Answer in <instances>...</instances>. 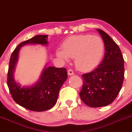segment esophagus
<instances>
[{
    "mask_svg": "<svg viewBox=\"0 0 132 132\" xmlns=\"http://www.w3.org/2000/svg\"><path fill=\"white\" fill-rule=\"evenodd\" d=\"M68 75H69V76H71V75H74V72H73V71H72V70H71V69L68 70Z\"/></svg>",
    "mask_w": 132,
    "mask_h": 132,
    "instance_id": "obj_1",
    "label": "esophagus"
}]
</instances>
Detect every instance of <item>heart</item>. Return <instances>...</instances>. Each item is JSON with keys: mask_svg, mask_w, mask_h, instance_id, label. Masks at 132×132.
<instances>
[{"mask_svg": "<svg viewBox=\"0 0 132 132\" xmlns=\"http://www.w3.org/2000/svg\"><path fill=\"white\" fill-rule=\"evenodd\" d=\"M62 48L56 51L57 58L65 62L74 58L75 66L83 71H91L97 67L105 51L103 40L90 34L70 37L63 42Z\"/></svg>", "mask_w": 132, "mask_h": 132, "instance_id": "obj_1", "label": "heart"}]
</instances>
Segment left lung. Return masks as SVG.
Segmentation results:
<instances>
[{
    "label": "left lung",
    "instance_id": "8db88e82",
    "mask_svg": "<svg viewBox=\"0 0 132 132\" xmlns=\"http://www.w3.org/2000/svg\"><path fill=\"white\" fill-rule=\"evenodd\" d=\"M105 46L104 57L96 69L82 75L83 86L80 96L91 108L106 106L113 102L122 87L124 60L117 44L109 35L96 29Z\"/></svg>",
    "mask_w": 132,
    "mask_h": 132
}]
</instances>
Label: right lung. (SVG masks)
<instances>
[{"label": "right lung", "mask_w": 132, "mask_h": 132, "mask_svg": "<svg viewBox=\"0 0 132 132\" xmlns=\"http://www.w3.org/2000/svg\"><path fill=\"white\" fill-rule=\"evenodd\" d=\"M48 36L37 35L19 44L12 53L9 63L7 84L10 94L17 104L32 111H46L55 106L60 89L68 78L66 68L46 64L38 81L32 85L22 86L15 80L14 74L21 48L26 45L48 46Z\"/></svg>", "instance_id": "obj_1"}]
</instances>
